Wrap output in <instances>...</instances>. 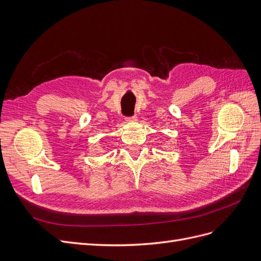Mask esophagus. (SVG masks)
<instances>
[{
    "mask_svg": "<svg viewBox=\"0 0 261 261\" xmlns=\"http://www.w3.org/2000/svg\"><path fill=\"white\" fill-rule=\"evenodd\" d=\"M126 121H127V122L137 121V115L134 114V115H132V116H126Z\"/></svg>",
    "mask_w": 261,
    "mask_h": 261,
    "instance_id": "esophagus-1",
    "label": "esophagus"
}]
</instances>
